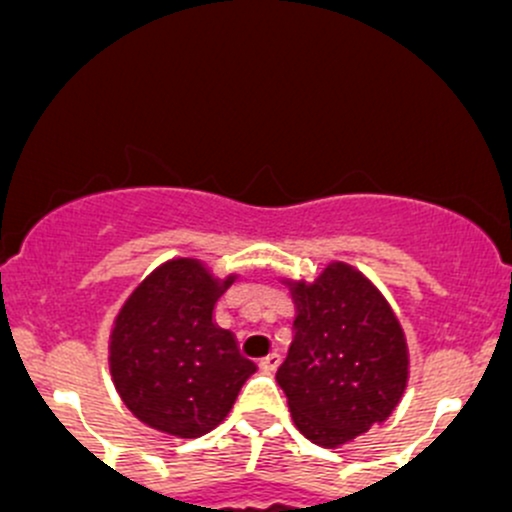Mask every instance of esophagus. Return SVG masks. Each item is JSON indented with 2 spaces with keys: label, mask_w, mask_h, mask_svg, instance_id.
Instances as JSON below:
<instances>
[{
  "label": "esophagus",
  "mask_w": 512,
  "mask_h": 512,
  "mask_svg": "<svg viewBox=\"0 0 512 512\" xmlns=\"http://www.w3.org/2000/svg\"><path fill=\"white\" fill-rule=\"evenodd\" d=\"M280 361H283V359H280L278 351H271V354L263 356V359H261V368H263V371H266V373H273V371H276V368L280 366Z\"/></svg>",
  "instance_id": "1"
}]
</instances>
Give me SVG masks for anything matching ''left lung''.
I'll list each match as a JSON object with an SVG mask.
<instances>
[{"instance_id": "1", "label": "left lung", "mask_w": 512, "mask_h": 512, "mask_svg": "<svg viewBox=\"0 0 512 512\" xmlns=\"http://www.w3.org/2000/svg\"><path fill=\"white\" fill-rule=\"evenodd\" d=\"M298 317L276 381L298 430L339 447L383 422L408 383V346L383 295L344 263L293 290Z\"/></svg>"}]
</instances>
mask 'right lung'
<instances>
[{
	"instance_id": "obj_1",
	"label": "right lung",
	"mask_w": 512,
	"mask_h": 512,
	"mask_svg": "<svg viewBox=\"0 0 512 512\" xmlns=\"http://www.w3.org/2000/svg\"><path fill=\"white\" fill-rule=\"evenodd\" d=\"M234 276L214 280L200 261L163 263L131 293L109 344V368L124 405L153 430L207 434L232 410L254 361L214 324V305Z\"/></svg>"
}]
</instances>
